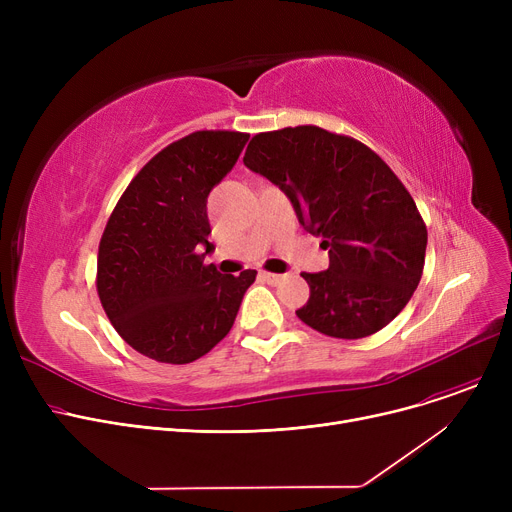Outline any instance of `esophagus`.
<instances>
[{
	"instance_id": "34e87169",
	"label": "esophagus",
	"mask_w": 512,
	"mask_h": 512,
	"mask_svg": "<svg viewBox=\"0 0 512 512\" xmlns=\"http://www.w3.org/2000/svg\"><path fill=\"white\" fill-rule=\"evenodd\" d=\"M259 276L267 282V284H280L282 280H284V276L282 274H272V272H259Z\"/></svg>"
}]
</instances>
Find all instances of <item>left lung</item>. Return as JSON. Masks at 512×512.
<instances>
[{"instance_id": "1", "label": "left lung", "mask_w": 512, "mask_h": 512, "mask_svg": "<svg viewBox=\"0 0 512 512\" xmlns=\"http://www.w3.org/2000/svg\"><path fill=\"white\" fill-rule=\"evenodd\" d=\"M242 161L282 188L301 226L330 253L326 272L301 274L311 294L299 319L344 340L388 326L421 280L427 228L386 161L319 126L259 132Z\"/></svg>"}]
</instances>
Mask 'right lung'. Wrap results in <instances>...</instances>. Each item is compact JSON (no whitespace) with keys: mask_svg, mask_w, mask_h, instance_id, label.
I'll use <instances>...</instances> for the list:
<instances>
[{"mask_svg":"<svg viewBox=\"0 0 512 512\" xmlns=\"http://www.w3.org/2000/svg\"><path fill=\"white\" fill-rule=\"evenodd\" d=\"M247 132L197 130L132 178L103 230L97 294L116 332L141 355L184 365L232 328L257 272L220 274L207 220L211 188L234 168Z\"/></svg>","mask_w":512,"mask_h":512,"instance_id":"add662e5","label":"right lung"}]
</instances>
